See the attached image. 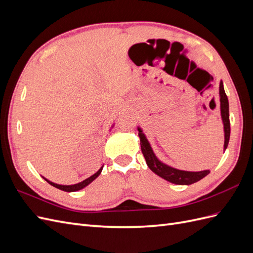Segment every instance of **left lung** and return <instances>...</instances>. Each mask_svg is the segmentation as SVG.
I'll return each mask as SVG.
<instances>
[{"label": "left lung", "mask_w": 253, "mask_h": 253, "mask_svg": "<svg viewBox=\"0 0 253 253\" xmlns=\"http://www.w3.org/2000/svg\"><path fill=\"white\" fill-rule=\"evenodd\" d=\"M219 102H220V116L221 121L224 125V152L226 151L229 139H230V120H229V102L228 98L224 89L223 81L219 82ZM138 129V136L140 138V147L143 157L147 162L148 167L152 172H154L159 177L166 179L167 181H170L175 185L180 186H188L192 185L194 182L203 179L207 175L210 173L209 170H204L200 172H191V171H183L176 169L169 165L163 163L159 160L158 157L155 155L154 151H153L151 143L149 142L147 136L144 135L142 128L140 126H137Z\"/></svg>", "instance_id": "left-lung-1"}]
</instances>
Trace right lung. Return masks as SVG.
<instances>
[{
  "instance_id": "add662e5",
  "label": "right lung",
  "mask_w": 253,
  "mask_h": 253,
  "mask_svg": "<svg viewBox=\"0 0 253 253\" xmlns=\"http://www.w3.org/2000/svg\"><path fill=\"white\" fill-rule=\"evenodd\" d=\"M114 126V125L112 126V127ZM112 129V128H111ZM102 169H103V166L100 168V169H99L95 174H93L91 176H89L88 178H86V179H84L83 181H81V182H78V183H75V185H68V186H65V185H59V183H55V182H52V181H50V180H48V179H46L45 177H42L46 180L49 185H51L52 187H55V188H57V189H60V190H62V191H65V192H76V191H79V190H81V189H83V188H85L86 186H88L89 183L93 181V180H95L99 175L101 174V171H102Z\"/></svg>"
}]
</instances>
